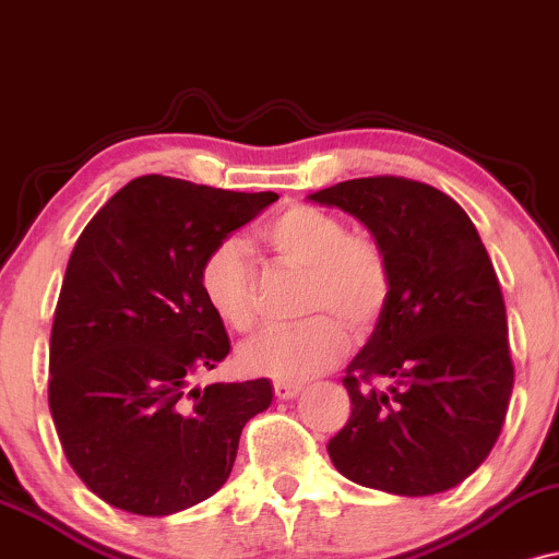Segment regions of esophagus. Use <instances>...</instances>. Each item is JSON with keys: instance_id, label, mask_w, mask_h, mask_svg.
<instances>
[{"instance_id": "1", "label": "esophagus", "mask_w": 559, "mask_h": 559, "mask_svg": "<svg viewBox=\"0 0 559 559\" xmlns=\"http://www.w3.org/2000/svg\"><path fill=\"white\" fill-rule=\"evenodd\" d=\"M300 392V384H290V382H274V395L280 400H293Z\"/></svg>"}]
</instances>
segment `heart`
<instances>
[{
	"instance_id": "obj_1",
	"label": "heart",
	"mask_w": 559,
	"mask_h": 559,
	"mask_svg": "<svg viewBox=\"0 0 559 559\" xmlns=\"http://www.w3.org/2000/svg\"><path fill=\"white\" fill-rule=\"evenodd\" d=\"M280 264L306 272L295 326H269L240 345L242 369L277 382H306L332 369L345 353V332L364 337L390 308L395 272L377 238L350 233L343 216L293 203L261 227ZM199 290L214 317L246 332L255 321L259 274L242 242L219 240L201 255Z\"/></svg>"
}]
</instances>
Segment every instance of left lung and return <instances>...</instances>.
<instances>
[{
  "mask_svg": "<svg viewBox=\"0 0 559 559\" xmlns=\"http://www.w3.org/2000/svg\"><path fill=\"white\" fill-rule=\"evenodd\" d=\"M386 248L392 300L343 384L350 418L326 444L360 487L426 497L487 461L513 395L508 313L474 222L442 190L377 175L311 193Z\"/></svg>",
  "mask_w": 559,
  "mask_h": 559,
  "instance_id": "obj_1",
  "label": "left lung"
}]
</instances>
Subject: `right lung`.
<instances>
[{
    "instance_id": "right-lung-1",
    "label": "right lung",
    "mask_w": 559,
    "mask_h": 559,
    "mask_svg": "<svg viewBox=\"0 0 559 559\" xmlns=\"http://www.w3.org/2000/svg\"><path fill=\"white\" fill-rule=\"evenodd\" d=\"M280 195L143 175L72 248L49 343V411L78 478L135 515H173L222 489L269 379H193L229 353L199 290L201 255Z\"/></svg>"
}]
</instances>
